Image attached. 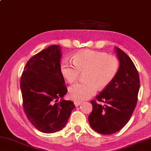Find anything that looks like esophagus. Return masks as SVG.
<instances>
[{"mask_svg":"<svg viewBox=\"0 0 151 151\" xmlns=\"http://www.w3.org/2000/svg\"><path fill=\"white\" fill-rule=\"evenodd\" d=\"M81 102H80V101H75V102H74V104H75V106H80L81 104Z\"/></svg>","mask_w":151,"mask_h":151,"instance_id":"esophagus-1","label":"esophagus"}]
</instances>
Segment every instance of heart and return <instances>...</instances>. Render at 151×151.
Wrapping results in <instances>:
<instances>
[{
  "instance_id": "obj_1",
  "label": "heart",
  "mask_w": 151,
  "mask_h": 151,
  "mask_svg": "<svg viewBox=\"0 0 151 151\" xmlns=\"http://www.w3.org/2000/svg\"><path fill=\"white\" fill-rule=\"evenodd\" d=\"M73 63L63 61L60 71L68 83L77 80L79 72L84 71V81L76 83L68 88L72 100L83 101L88 99L96 92L97 88L102 90L108 86L116 76L119 61L116 57L97 51L83 50L74 54Z\"/></svg>"
}]
</instances>
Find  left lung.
<instances>
[{
  "label": "left lung",
  "mask_w": 151,
  "mask_h": 151,
  "mask_svg": "<svg viewBox=\"0 0 151 151\" xmlns=\"http://www.w3.org/2000/svg\"><path fill=\"white\" fill-rule=\"evenodd\" d=\"M119 61L116 76L96 99L92 100V111L88 116L90 127L103 135L119 131L129 121L137 102L140 80L138 71L131 58L115 47ZM102 102L104 105L99 103Z\"/></svg>",
  "instance_id": "left-lung-1"
}]
</instances>
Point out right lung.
Instances as JSON below:
<instances>
[{"label": "right lung", "instance_id": "1", "mask_svg": "<svg viewBox=\"0 0 151 151\" xmlns=\"http://www.w3.org/2000/svg\"><path fill=\"white\" fill-rule=\"evenodd\" d=\"M61 48L53 45L33 56L20 79L27 117L37 130L45 133L61 130L75 108L72 101L63 98L67 88L60 71Z\"/></svg>", "mask_w": 151, "mask_h": 151}]
</instances>
